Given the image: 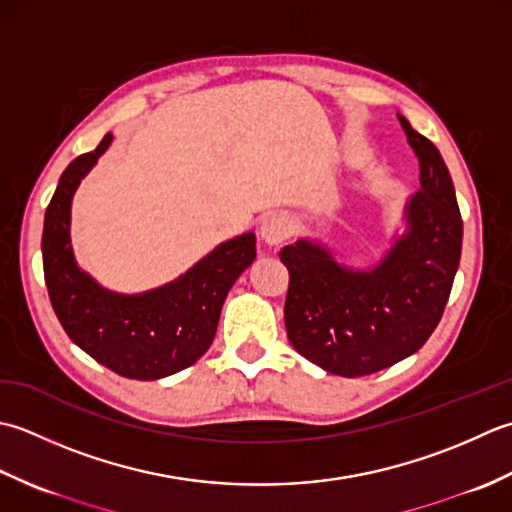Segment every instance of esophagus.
Wrapping results in <instances>:
<instances>
[{
  "label": "esophagus",
  "instance_id": "obj_1",
  "mask_svg": "<svg viewBox=\"0 0 512 512\" xmlns=\"http://www.w3.org/2000/svg\"><path fill=\"white\" fill-rule=\"evenodd\" d=\"M291 234V221L287 214H269L263 225H260V236L269 247H276L283 241H287Z\"/></svg>",
  "mask_w": 512,
  "mask_h": 512
}]
</instances>
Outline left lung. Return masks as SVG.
Instances as JSON below:
<instances>
[{"label": "left lung", "mask_w": 512, "mask_h": 512, "mask_svg": "<svg viewBox=\"0 0 512 512\" xmlns=\"http://www.w3.org/2000/svg\"><path fill=\"white\" fill-rule=\"evenodd\" d=\"M398 119L420 159L422 190L406 205L409 234L373 271L344 269L307 241L280 252L289 269V342L302 358L344 378L387 369L429 340L462 256V216L446 163L402 114Z\"/></svg>", "instance_id": "obj_1"}]
</instances>
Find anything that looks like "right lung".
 Listing matches in <instances>:
<instances>
[{
    "mask_svg": "<svg viewBox=\"0 0 512 512\" xmlns=\"http://www.w3.org/2000/svg\"><path fill=\"white\" fill-rule=\"evenodd\" d=\"M110 141L106 134L61 174L41 236L44 278L50 305L77 347L123 378L159 380L187 369L210 349L227 291L254 263L256 234L218 245L185 276L148 294L121 296L99 287L72 256L70 203Z\"/></svg>",
    "mask_w": 512,
    "mask_h": 512,
    "instance_id": "obj_1",
    "label": "right lung"
}]
</instances>
